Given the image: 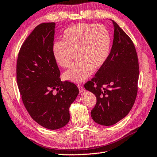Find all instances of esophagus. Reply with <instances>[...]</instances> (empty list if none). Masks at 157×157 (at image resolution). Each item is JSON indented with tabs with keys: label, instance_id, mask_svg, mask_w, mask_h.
<instances>
[{
	"label": "esophagus",
	"instance_id": "esophagus-1",
	"mask_svg": "<svg viewBox=\"0 0 157 157\" xmlns=\"http://www.w3.org/2000/svg\"><path fill=\"white\" fill-rule=\"evenodd\" d=\"M78 89H79V91H80V93H83L85 91V89L82 87V86H81V85H78Z\"/></svg>",
	"mask_w": 157,
	"mask_h": 157
}]
</instances>
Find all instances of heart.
Instances as JSON below:
<instances>
[{
    "label": "heart",
    "instance_id": "heart-1",
    "mask_svg": "<svg viewBox=\"0 0 157 157\" xmlns=\"http://www.w3.org/2000/svg\"><path fill=\"white\" fill-rule=\"evenodd\" d=\"M62 38V41H56L52 48L56 63L62 68H70L72 54H76L78 60L64 73L67 81L75 83L85 81L93 74V69L103 67L110 55L111 33L101 24H75L64 31Z\"/></svg>",
    "mask_w": 157,
    "mask_h": 157
}]
</instances>
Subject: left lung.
Instances as JSON below:
<instances>
[{
  "mask_svg": "<svg viewBox=\"0 0 157 157\" xmlns=\"http://www.w3.org/2000/svg\"><path fill=\"white\" fill-rule=\"evenodd\" d=\"M111 21L114 33L109 56L95 77L85 85V89L97 97L96 105L90 111L93 120L105 126L116 124L130 112L136 98L139 78L134 45L122 29Z\"/></svg>",
  "mask_w": 157,
  "mask_h": 157,
  "instance_id": "left-lung-1",
  "label": "left lung"
}]
</instances>
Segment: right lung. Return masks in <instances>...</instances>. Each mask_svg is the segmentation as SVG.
Wrapping results in <instances>:
<instances>
[{
  "label": "right lung",
  "instance_id": "obj_1",
  "mask_svg": "<svg viewBox=\"0 0 157 157\" xmlns=\"http://www.w3.org/2000/svg\"><path fill=\"white\" fill-rule=\"evenodd\" d=\"M55 27V23L37 25L22 45L17 62V85L24 105L33 120L49 130L68 123L69 107L79 93L74 83L61 81L52 52Z\"/></svg>",
  "mask_w": 157,
  "mask_h": 157
}]
</instances>
